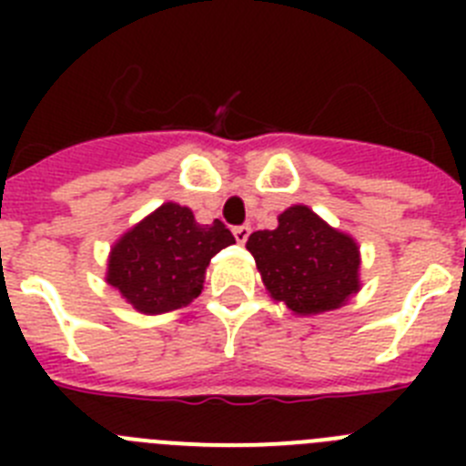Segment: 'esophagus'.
I'll list each match as a JSON object with an SVG mask.
<instances>
[{
    "label": "esophagus",
    "mask_w": 466,
    "mask_h": 466,
    "mask_svg": "<svg viewBox=\"0 0 466 466\" xmlns=\"http://www.w3.org/2000/svg\"><path fill=\"white\" fill-rule=\"evenodd\" d=\"M249 233H252V228H249V226H247V224L236 226V228H233V238H236L238 245H245L247 238H249Z\"/></svg>",
    "instance_id": "obj_1"
}]
</instances>
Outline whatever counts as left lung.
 Returning a JSON list of instances; mask_svg holds the SVG:
<instances>
[{
    "instance_id": "8db88e82",
    "label": "left lung",
    "mask_w": 466,
    "mask_h": 466,
    "mask_svg": "<svg viewBox=\"0 0 466 466\" xmlns=\"http://www.w3.org/2000/svg\"><path fill=\"white\" fill-rule=\"evenodd\" d=\"M275 230H257L247 240L263 284L300 315L343 306L360 289V247L324 224L306 205L278 217Z\"/></svg>"
}]
</instances>
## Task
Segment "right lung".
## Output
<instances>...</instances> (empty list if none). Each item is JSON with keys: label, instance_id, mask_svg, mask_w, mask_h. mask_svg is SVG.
Returning a JSON list of instances; mask_svg holds the SVG:
<instances>
[{"label": "right lung", "instance_id": "add662e5", "mask_svg": "<svg viewBox=\"0 0 466 466\" xmlns=\"http://www.w3.org/2000/svg\"><path fill=\"white\" fill-rule=\"evenodd\" d=\"M233 242L224 221L203 226L188 208L166 203L111 249L106 282L147 315L177 310L200 294L208 263Z\"/></svg>", "mask_w": 466, "mask_h": 466}]
</instances>
